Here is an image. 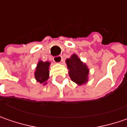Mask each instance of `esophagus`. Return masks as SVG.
<instances>
[{"label":"esophagus","mask_w":127,"mask_h":127,"mask_svg":"<svg viewBox=\"0 0 127 127\" xmlns=\"http://www.w3.org/2000/svg\"><path fill=\"white\" fill-rule=\"evenodd\" d=\"M53 61H54L55 63H60L63 61V58H62V56H60V55L55 56V57H54V58H53Z\"/></svg>","instance_id":"1"}]
</instances>
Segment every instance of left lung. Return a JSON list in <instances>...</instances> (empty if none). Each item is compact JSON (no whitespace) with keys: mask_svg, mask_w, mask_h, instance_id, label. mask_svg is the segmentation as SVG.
Masks as SVG:
<instances>
[{"mask_svg":"<svg viewBox=\"0 0 127 127\" xmlns=\"http://www.w3.org/2000/svg\"><path fill=\"white\" fill-rule=\"evenodd\" d=\"M67 69H69L70 79L78 85H83L87 83L89 80L90 69L77 55L72 54L71 57L65 60Z\"/></svg>","mask_w":127,"mask_h":127,"instance_id":"1","label":"left lung"}]
</instances>
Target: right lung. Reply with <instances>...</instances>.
<instances>
[{"label":"right lung","instance_id":"add662e5","mask_svg":"<svg viewBox=\"0 0 127 127\" xmlns=\"http://www.w3.org/2000/svg\"><path fill=\"white\" fill-rule=\"evenodd\" d=\"M50 62H43L42 60H39L36 66L35 71L34 72L35 78L38 82L43 85L47 84V80L50 77Z\"/></svg>","mask_w":127,"mask_h":127}]
</instances>
